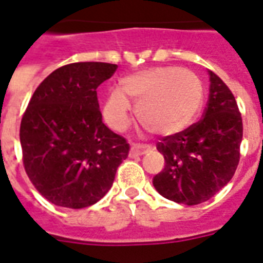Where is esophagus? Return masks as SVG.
Segmentation results:
<instances>
[{
    "label": "esophagus",
    "instance_id": "1",
    "mask_svg": "<svg viewBox=\"0 0 263 263\" xmlns=\"http://www.w3.org/2000/svg\"><path fill=\"white\" fill-rule=\"evenodd\" d=\"M148 148L147 144H139V143H135V144H132L131 151H129V157H138V155H142L144 154V151Z\"/></svg>",
    "mask_w": 263,
    "mask_h": 263
}]
</instances>
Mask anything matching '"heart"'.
I'll list each match as a JSON object with an SVG mask.
<instances>
[{"label":"heart","instance_id":"b5f03b06","mask_svg":"<svg viewBox=\"0 0 263 263\" xmlns=\"http://www.w3.org/2000/svg\"><path fill=\"white\" fill-rule=\"evenodd\" d=\"M131 100L140 124L151 134L168 136L191 124L204 100V85L197 74L178 66H159L125 77L110 91L104 116L115 129L129 121Z\"/></svg>","mask_w":263,"mask_h":263}]
</instances>
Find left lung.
I'll use <instances>...</instances> for the list:
<instances>
[{
  "label": "left lung",
  "instance_id": "8db88e82",
  "mask_svg": "<svg viewBox=\"0 0 263 263\" xmlns=\"http://www.w3.org/2000/svg\"><path fill=\"white\" fill-rule=\"evenodd\" d=\"M209 81L202 119L157 144L166 165L154 177V186L163 197L185 205L213 197L231 181L240 159L243 124L236 100L213 71Z\"/></svg>",
  "mask_w": 263,
  "mask_h": 263
}]
</instances>
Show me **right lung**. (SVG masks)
Segmentation results:
<instances>
[{
	"mask_svg": "<svg viewBox=\"0 0 263 263\" xmlns=\"http://www.w3.org/2000/svg\"><path fill=\"white\" fill-rule=\"evenodd\" d=\"M117 65L77 62L36 87L20 125L23 163L31 182L54 205L81 209L112 186L129 144L102 123L97 87Z\"/></svg>",
	"mask_w": 263,
	"mask_h": 263,
	"instance_id": "add662e5",
	"label": "right lung"
}]
</instances>
